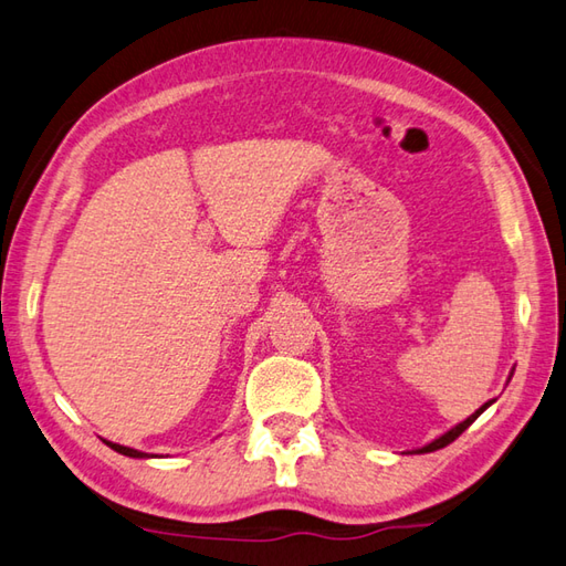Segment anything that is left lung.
<instances>
[{
    "mask_svg": "<svg viewBox=\"0 0 566 566\" xmlns=\"http://www.w3.org/2000/svg\"><path fill=\"white\" fill-rule=\"evenodd\" d=\"M493 405V400L491 402H485L481 409H475V412L469 417V419H463V422L461 424H457V427H453V429H449L447 431V434H441L439 439H434V441H431V444H427V447H422V449H417V453H429V451H437V449H444L447 444H451V441L453 439H459L461 434H463V431H467L473 422H475V419H479L481 415H483V409H489Z\"/></svg>",
    "mask_w": 566,
    "mask_h": 566,
    "instance_id": "left-lung-1",
    "label": "left lung"
}]
</instances>
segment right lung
Wrapping results in <instances>:
<instances>
[{
  "label": "right lung",
  "instance_id": "1",
  "mask_svg": "<svg viewBox=\"0 0 566 566\" xmlns=\"http://www.w3.org/2000/svg\"><path fill=\"white\" fill-rule=\"evenodd\" d=\"M105 444H107L109 449H115L117 453H122V457H132V459H147V453H144V451L129 449V447H122V444H113V441H105Z\"/></svg>",
  "mask_w": 566,
  "mask_h": 566
}]
</instances>
